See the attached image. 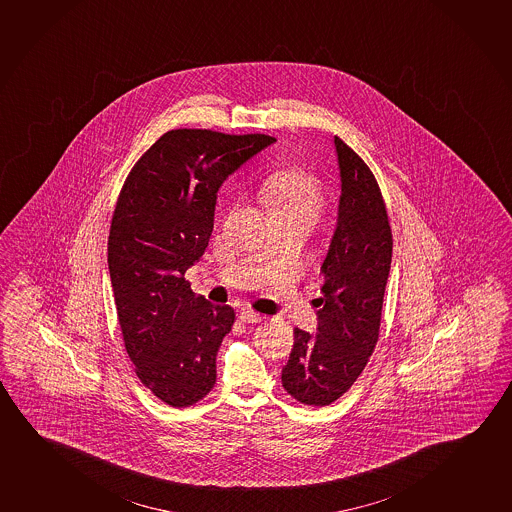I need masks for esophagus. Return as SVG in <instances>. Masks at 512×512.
Segmentation results:
<instances>
[{
	"label": "esophagus",
	"instance_id": "esophagus-1",
	"mask_svg": "<svg viewBox=\"0 0 512 512\" xmlns=\"http://www.w3.org/2000/svg\"><path fill=\"white\" fill-rule=\"evenodd\" d=\"M264 319L259 313L252 312V310H243L239 313V320L243 324H259L260 320Z\"/></svg>",
	"mask_w": 512,
	"mask_h": 512
}]
</instances>
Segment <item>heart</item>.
<instances>
[{"label":"heart","instance_id":"1","mask_svg":"<svg viewBox=\"0 0 512 512\" xmlns=\"http://www.w3.org/2000/svg\"><path fill=\"white\" fill-rule=\"evenodd\" d=\"M259 197L271 216H310L315 220L324 208L320 179L297 163L271 172L260 185Z\"/></svg>","mask_w":512,"mask_h":512}]
</instances>
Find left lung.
Here are the masks:
<instances>
[{"instance_id":"obj_1","label":"left lung","mask_w":512,"mask_h":512,"mask_svg":"<svg viewBox=\"0 0 512 512\" xmlns=\"http://www.w3.org/2000/svg\"><path fill=\"white\" fill-rule=\"evenodd\" d=\"M340 165L338 225L317 299L319 333L294 329V347L283 366V389L299 403L326 407L347 393L377 345L393 232L377 179L363 158L334 137Z\"/></svg>"}]
</instances>
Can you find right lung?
<instances>
[{"mask_svg":"<svg viewBox=\"0 0 512 512\" xmlns=\"http://www.w3.org/2000/svg\"><path fill=\"white\" fill-rule=\"evenodd\" d=\"M275 137L200 128L163 134L119 192L107 262L126 354L158 400L190 407L215 387L216 354L234 310L195 296L186 269L213 232L216 192Z\"/></svg>","mask_w":512,"mask_h":512,"instance_id":"right-lung-1","label":"right lung"}]
</instances>
